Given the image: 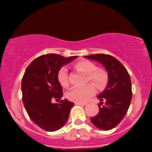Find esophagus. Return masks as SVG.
Returning <instances> with one entry per match:
<instances>
[{"mask_svg":"<svg viewBox=\"0 0 152 152\" xmlns=\"http://www.w3.org/2000/svg\"><path fill=\"white\" fill-rule=\"evenodd\" d=\"M76 105H80V106H86L87 103H83V102H75Z\"/></svg>","mask_w":152,"mask_h":152,"instance_id":"34e87169","label":"esophagus"}]
</instances>
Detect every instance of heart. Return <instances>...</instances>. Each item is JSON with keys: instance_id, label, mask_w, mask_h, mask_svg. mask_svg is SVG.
Segmentation results:
<instances>
[{"instance_id": "1", "label": "heart", "mask_w": 152, "mask_h": 152, "mask_svg": "<svg viewBox=\"0 0 152 152\" xmlns=\"http://www.w3.org/2000/svg\"><path fill=\"white\" fill-rule=\"evenodd\" d=\"M75 67L86 76L87 81L91 82L96 88H104L108 82V75L104 70L97 69L93 63L88 61H83L77 63ZM58 80L63 87L69 85L68 70L66 67H62L58 71ZM95 93V88L93 85L87 84L83 87H73L66 94V98L76 102H85Z\"/></svg>"}]
</instances>
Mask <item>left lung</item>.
<instances>
[{
  "label": "left lung",
  "instance_id": "8db88e82",
  "mask_svg": "<svg viewBox=\"0 0 152 152\" xmlns=\"http://www.w3.org/2000/svg\"><path fill=\"white\" fill-rule=\"evenodd\" d=\"M84 58L100 63L108 74V83L102 93L97 96L99 112L91 118L95 126L108 131L116 127L127 113L132 99V82L128 71L121 63L107 54H93ZM104 103V105L102 106Z\"/></svg>",
  "mask_w": 152,
  "mask_h": 152
}]
</instances>
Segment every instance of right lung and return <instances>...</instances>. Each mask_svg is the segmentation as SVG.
Returning a JSON list of instances; mask_svg holds the SVG:
<instances>
[{
  "label": "right lung",
  "mask_w": 152,
  "mask_h": 152,
  "mask_svg": "<svg viewBox=\"0 0 152 152\" xmlns=\"http://www.w3.org/2000/svg\"><path fill=\"white\" fill-rule=\"evenodd\" d=\"M77 57L42 55L34 59L24 73L21 82L24 107L31 119L43 130H58L69 118L74 103L64 99L59 104H53L51 100L63 96L62 86L58 80L59 70Z\"/></svg>",
  "instance_id": "obj_1"
}]
</instances>
